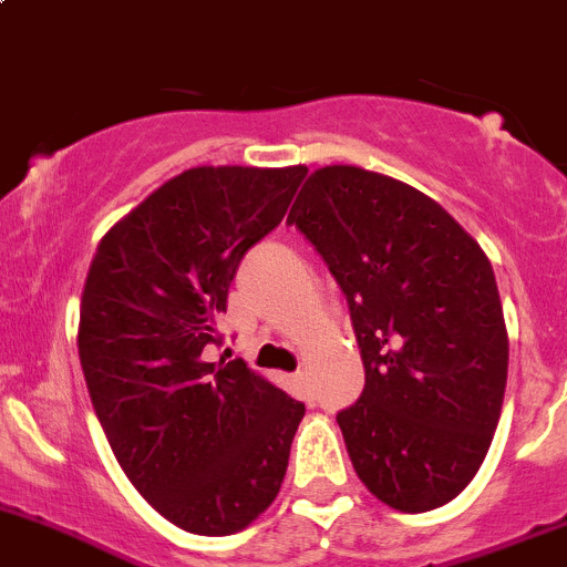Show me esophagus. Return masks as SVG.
Wrapping results in <instances>:
<instances>
[{
	"label": "esophagus",
	"mask_w": 567,
	"mask_h": 567,
	"mask_svg": "<svg viewBox=\"0 0 567 567\" xmlns=\"http://www.w3.org/2000/svg\"><path fill=\"white\" fill-rule=\"evenodd\" d=\"M291 379H295L297 390H300V393L306 395V399H311V384H308V373L306 371H297Z\"/></svg>",
	"instance_id": "34e87169"
}]
</instances>
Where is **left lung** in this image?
<instances>
[{"instance_id":"left-lung-1","label":"left lung","mask_w":567,"mask_h":567,"mask_svg":"<svg viewBox=\"0 0 567 567\" xmlns=\"http://www.w3.org/2000/svg\"><path fill=\"white\" fill-rule=\"evenodd\" d=\"M286 224L352 313L365 388L336 420L354 472L395 511L447 505L481 470L505 399L492 261L434 198L358 166L317 168Z\"/></svg>"}]
</instances>
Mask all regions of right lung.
I'll use <instances>...</instances> for the list:
<instances>
[{"label":"right lung","mask_w":567,"mask_h":567,"mask_svg":"<svg viewBox=\"0 0 567 567\" xmlns=\"http://www.w3.org/2000/svg\"><path fill=\"white\" fill-rule=\"evenodd\" d=\"M306 166H196L106 231L79 358L116 461L161 516L231 535L272 505L306 406L237 360L207 363L245 250L284 220Z\"/></svg>","instance_id":"add662e5"}]
</instances>
